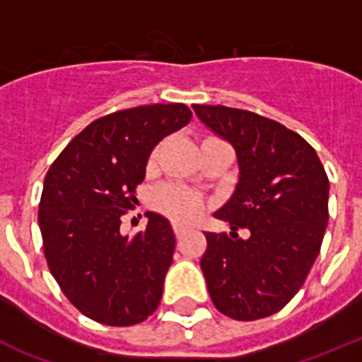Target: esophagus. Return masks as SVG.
<instances>
[{"instance_id":"obj_1","label":"esophagus","mask_w":362,"mask_h":362,"mask_svg":"<svg viewBox=\"0 0 362 362\" xmlns=\"http://www.w3.org/2000/svg\"><path fill=\"white\" fill-rule=\"evenodd\" d=\"M173 229H175V236H177V238H180V236H182V234H184V229H182V227L175 226V227H173Z\"/></svg>"}]
</instances>
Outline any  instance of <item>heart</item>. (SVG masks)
Returning <instances> with one entry per match:
<instances>
[{"label": "heart", "instance_id": "heart-1", "mask_svg": "<svg viewBox=\"0 0 362 362\" xmlns=\"http://www.w3.org/2000/svg\"><path fill=\"white\" fill-rule=\"evenodd\" d=\"M158 149L160 148L157 146L151 151V155H149V165L157 162ZM149 204H151L153 209L158 211L164 216H168L169 220H173L175 223H180V226L193 223L205 211V202L198 194L191 193V191H185L182 187H173V185H165V187L157 189L151 194Z\"/></svg>", "mask_w": 362, "mask_h": 362}]
</instances>
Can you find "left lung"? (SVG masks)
Wrapping results in <instances>:
<instances>
[{
	"label": "left lung",
	"instance_id": "left-lung-1",
	"mask_svg": "<svg viewBox=\"0 0 362 362\" xmlns=\"http://www.w3.org/2000/svg\"><path fill=\"white\" fill-rule=\"evenodd\" d=\"M193 110L230 142L240 169L233 197L214 216L229 221L230 236L251 230L247 240L205 233L200 267L209 296L236 321L267 317L298 294L317 258L328 223V177L315 149L276 120L220 104Z\"/></svg>",
	"mask_w": 362,
	"mask_h": 362
}]
</instances>
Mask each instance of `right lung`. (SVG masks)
<instances>
[{
    "instance_id": "right-lung-1",
    "label": "right lung",
    "mask_w": 362,
    "mask_h": 362,
    "mask_svg": "<svg viewBox=\"0 0 362 362\" xmlns=\"http://www.w3.org/2000/svg\"><path fill=\"white\" fill-rule=\"evenodd\" d=\"M191 117L180 103L110 113L48 169L37 214L45 258L68 301L97 323L132 327L157 310L173 262V229L162 214L148 213L146 230L128 238L120 218L136 204L153 148Z\"/></svg>"
}]
</instances>
